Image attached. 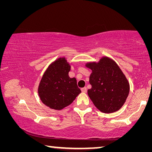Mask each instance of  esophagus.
Segmentation results:
<instances>
[{"instance_id": "34e87169", "label": "esophagus", "mask_w": 152, "mask_h": 152, "mask_svg": "<svg viewBox=\"0 0 152 152\" xmlns=\"http://www.w3.org/2000/svg\"><path fill=\"white\" fill-rule=\"evenodd\" d=\"M81 91H82V92H87L86 87H84V88H82L81 89Z\"/></svg>"}]
</instances>
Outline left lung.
I'll list each match as a JSON object with an SVG mask.
<instances>
[{"mask_svg":"<svg viewBox=\"0 0 152 152\" xmlns=\"http://www.w3.org/2000/svg\"><path fill=\"white\" fill-rule=\"evenodd\" d=\"M85 66L92 70L89 82L92 88L88 94L100 111L111 113L119 110L129 93L128 80L118 64L107 56L91 61Z\"/></svg>","mask_w":152,"mask_h":152,"instance_id":"1","label":"left lung"}]
</instances>
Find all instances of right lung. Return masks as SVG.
Listing matches in <instances>:
<instances>
[{
    "label": "right lung",
    "instance_id": "obj_1",
    "mask_svg": "<svg viewBox=\"0 0 152 152\" xmlns=\"http://www.w3.org/2000/svg\"><path fill=\"white\" fill-rule=\"evenodd\" d=\"M71 65L65 57L53 61L45 71L38 86L41 101L54 110H61L70 105L81 91L75 78L68 75Z\"/></svg>",
    "mask_w": 152,
    "mask_h": 152
}]
</instances>
